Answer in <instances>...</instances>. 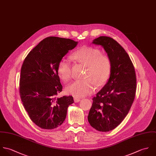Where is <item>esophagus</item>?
I'll use <instances>...</instances> for the list:
<instances>
[{"label":"esophagus","mask_w":156,"mask_h":156,"mask_svg":"<svg viewBox=\"0 0 156 156\" xmlns=\"http://www.w3.org/2000/svg\"><path fill=\"white\" fill-rule=\"evenodd\" d=\"M80 99L78 98H74V102H78L80 101Z\"/></svg>","instance_id":"1"}]
</instances>
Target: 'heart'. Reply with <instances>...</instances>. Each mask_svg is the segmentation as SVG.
<instances>
[{"instance_id": "1", "label": "heart", "mask_w": 156, "mask_h": 156, "mask_svg": "<svg viewBox=\"0 0 156 156\" xmlns=\"http://www.w3.org/2000/svg\"><path fill=\"white\" fill-rule=\"evenodd\" d=\"M72 58L88 67L83 80H76L69 85L66 92L75 97H84L92 94L98 86L103 84L108 78L112 69L110 58L102 54L101 51L92 47L84 46L75 51ZM58 73L63 81H69L72 77V66L70 62L62 59L58 65Z\"/></svg>"}]
</instances>
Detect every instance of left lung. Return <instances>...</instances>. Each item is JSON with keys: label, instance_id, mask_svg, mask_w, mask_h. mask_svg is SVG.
Returning <instances> with one entry per match:
<instances>
[{"label": "left lung", "instance_id": "left-lung-1", "mask_svg": "<svg viewBox=\"0 0 156 156\" xmlns=\"http://www.w3.org/2000/svg\"><path fill=\"white\" fill-rule=\"evenodd\" d=\"M92 43L104 49L112 69L107 83L92 99L87 118L94 129L107 132L117 127L127 115L135 98L136 76L129 55L116 40L101 36Z\"/></svg>", "mask_w": 156, "mask_h": 156}]
</instances>
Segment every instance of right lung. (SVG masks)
<instances>
[{"instance_id":"obj_1","label":"right lung","mask_w":156,"mask_h":156,"mask_svg":"<svg viewBox=\"0 0 156 156\" xmlns=\"http://www.w3.org/2000/svg\"><path fill=\"white\" fill-rule=\"evenodd\" d=\"M78 44L69 38L49 37L41 41L23 62L20 78V95L32 121L43 129L62 124L72 96L57 97L62 91L58 65L69 50Z\"/></svg>"}]
</instances>
